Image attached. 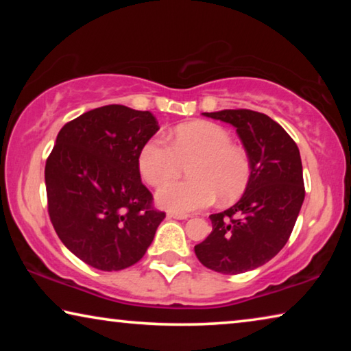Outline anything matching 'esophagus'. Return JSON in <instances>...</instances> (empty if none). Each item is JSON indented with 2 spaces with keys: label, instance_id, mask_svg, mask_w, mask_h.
I'll return each mask as SVG.
<instances>
[{
  "label": "esophagus",
  "instance_id": "obj_1",
  "mask_svg": "<svg viewBox=\"0 0 351 351\" xmlns=\"http://www.w3.org/2000/svg\"><path fill=\"white\" fill-rule=\"evenodd\" d=\"M167 217L173 218V219H187V218H190L189 213H178V212H169Z\"/></svg>",
  "mask_w": 351,
  "mask_h": 351
}]
</instances>
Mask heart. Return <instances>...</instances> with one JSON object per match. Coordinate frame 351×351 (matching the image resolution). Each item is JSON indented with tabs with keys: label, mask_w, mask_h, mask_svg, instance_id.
Returning <instances> with one entry per match:
<instances>
[{
	"label": "heart",
	"mask_w": 351,
	"mask_h": 351,
	"mask_svg": "<svg viewBox=\"0 0 351 351\" xmlns=\"http://www.w3.org/2000/svg\"><path fill=\"white\" fill-rule=\"evenodd\" d=\"M171 147L153 138L141 148L139 173L147 184L159 186L187 167V181H171L156 192V203L170 212L187 213L218 201L235 203L251 181V159L232 136L217 123L198 121L178 127Z\"/></svg>",
	"instance_id": "heart-1"
}]
</instances>
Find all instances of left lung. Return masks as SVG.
<instances>
[{
  "label": "left lung",
  "instance_id": "obj_1",
  "mask_svg": "<svg viewBox=\"0 0 351 351\" xmlns=\"http://www.w3.org/2000/svg\"><path fill=\"white\" fill-rule=\"evenodd\" d=\"M203 114L237 128L251 159V181L232 207L209 217L212 232L195 246V254L212 271L241 274L276 257L293 232L305 198L300 153L291 136L263 112Z\"/></svg>",
  "mask_w": 351,
  "mask_h": 351
}]
</instances>
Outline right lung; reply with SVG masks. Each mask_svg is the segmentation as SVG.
I'll return each instance as SVG.
<instances>
[{
    "label": "right lung",
    "mask_w": 351,
    "mask_h": 351,
    "mask_svg": "<svg viewBox=\"0 0 351 351\" xmlns=\"http://www.w3.org/2000/svg\"><path fill=\"white\" fill-rule=\"evenodd\" d=\"M159 130L150 111L106 105L83 112L57 134L46 161L47 210L58 239L100 271L144 257L164 212L141 181V148Z\"/></svg>",
    "instance_id": "1"
}]
</instances>
